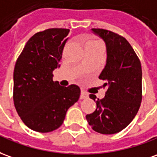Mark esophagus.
Segmentation results:
<instances>
[{"mask_svg":"<svg viewBox=\"0 0 157 157\" xmlns=\"http://www.w3.org/2000/svg\"><path fill=\"white\" fill-rule=\"evenodd\" d=\"M88 97V94L87 92H85V90H81V95H80V99H85Z\"/></svg>","mask_w":157,"mask_h":157,"instance_id":"obj_1","label":"esophagus"}]
</instances>
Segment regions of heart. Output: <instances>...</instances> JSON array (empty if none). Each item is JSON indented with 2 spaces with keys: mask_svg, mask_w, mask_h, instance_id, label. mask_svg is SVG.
<instances>
[{
  "mask_svg": "<svg viewBox=\"0 0 157 157\" xmlns=\"http://www.w3.org/2000/svg\"><path fill=\"white\" fill-rule=\"evenodd\" d=\"M95 45H101V44L99 41H97V40H91V41H89V42L86 44L85 47H87V46H95Z\"/></svg>",
  "mask_w": 157,
  "mask_h": 157,
  "instance_id": "1",
  "label": "heart"
}]
</instances>
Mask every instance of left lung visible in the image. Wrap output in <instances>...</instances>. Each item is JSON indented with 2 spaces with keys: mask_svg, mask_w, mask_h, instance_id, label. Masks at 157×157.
<instances>
[{
  "mask_svg": "<svg viewBox=\"0 0 157 157\" xmlns=\"http://www.w3.org/2000/svg\"><path fill=\"white\" fill-rule=\"evenodd\" d=\"M104 41L107 49L105 67L99 78L105 80V97L96 99L97 109L86 115L93 130L101 134H114L130 124L142 101V68L140 60L125 37L103 29H91Z\"/></svg>",
  "mask_w": 157,
  "mask_h": 157,
  "instance_id": "1",
  "label": "left lung"
}]
</instances>
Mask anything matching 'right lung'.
Listing matches in <instances>:
<instances>
[{
	"mask_svg": "<svg viewBox=\"0 0 157 157\" xmlns=\"http://www.w3.org/2000/svg\"><path fill=\"white\" fill-rule=\"evenodd\" d=\"M68 29L52 28L33 35L16 61L13 72V101L25 125L38 132L59 128L67 109L78 101L76 85L63 87L53 81L60 67Z\"/></svg>",
	"mask_w": 157,
	"mask_h": 157,
	"instance_id": "add662e5",
	"label": "right lung"
}]
</instances>
